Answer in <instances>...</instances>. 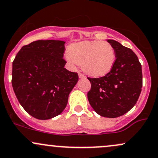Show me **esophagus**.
I'll return each mask as SVG.
<instances>
[{"label":"esophagus","mask_w":158,"mask_h":158,"mask_svg":"<svg viewBox=\"0 0 158 158\" xmlns=\"http://www.w3.org/2000/svg\"><path fill=\"white\" fill-rule=\"evenodd\" d=\"M79 79H85V75H83L82 73H79Z\"/></svg>","instance_id":"esophagus-1"}]
</instances>
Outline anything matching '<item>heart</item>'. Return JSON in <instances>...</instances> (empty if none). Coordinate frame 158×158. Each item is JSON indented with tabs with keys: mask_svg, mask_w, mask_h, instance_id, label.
<instances>
[{
	"mask_svg": "<svg viewBox=\"0 0 158 158\" xmlns=\"http://www.w3.org/2000/svg\"><path fill=\"white\" fill-rule=\"evenodd\" d=\"M68 57L72 62L81 65L83 71L88 75L100 77L113 68L116 51L108 41H81L69 47Z\"/></svg>",
	"mask_w": 158,
	"mask_h": 158,
	"instance_id": "1",
	"label": "heart"
}]
</instances>
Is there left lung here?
Wrapping results in <instances>:
<instances>
[{
    "mask_svg": "<svg viewBox=\"0 0 158 158\" xmlns=\"http://www.w3.org/2000/svg\"><path fill=\"white\" fill-rule=\"evenodd\" d=\"M107 41L115 49V64L105 77L88 78L91 84L88 99L99 115L115 118L127 113L137 102L142 90V67L131 49L114 40Z\"/></svg>",
    "mask_w": 158,
    "mask_h": 158,
    "instance_id": "8db88e82",
    "label": "left lung"
}]
</instances>
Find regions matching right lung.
<instances>
[{
    "label": "right lung",
    "instance_id": "add662e5",
    "mask_svg": "<svg viewBox=\"0 0 158 158\" xmlns=\"http://www.w3.org/2000/svg\"><path fill=\"white\" fill-rule=\"evenodd\" d=\"M65 41L38 40L21 48L12 62V85L18 100L32 117L59 115L77 85V73L64 68Z\"/></svg>",
    "mask_w": 158,
    "mask_h": 158
}]
</instances>
